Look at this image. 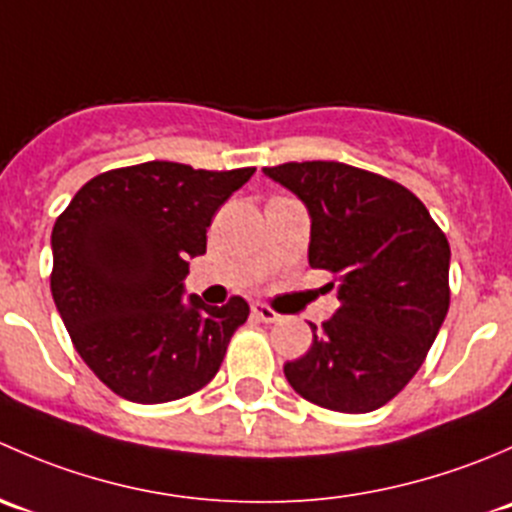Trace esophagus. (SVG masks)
I'll list each match as a JSON object with an SVG mask.
<instances>
[{
	"label": "esophagus",
	"instance_id": "34e87169",
	"mask_svg": "<svg viewBox=\"0 0 512 512\" xmlns=\"http://www.w3.org/2000/svg\"><path fill=\"white\" fill-rule=\"evenodd\" d=\"M252 314H255L257 319H260V322H265V324H275V322H280V314L275 312V309L272 307H267V304H262V302H255L252 304Z\"/></svg>",
	"mask_w": 512,
	"mask_h": 512
}]
</instances>
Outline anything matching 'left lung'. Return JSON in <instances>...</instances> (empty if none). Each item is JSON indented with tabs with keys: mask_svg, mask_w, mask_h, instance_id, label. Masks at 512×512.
Instances as JSON below:
<instances>
[{
	"mask_svg": "<svg viewBox=\"0 0 512 512\" xmlns=\"http://www.w3.org/2000/svg\"><path fill=\"white\" fill-rule=\"evenodd\" d=\"M262 173L304 203L309 265L332 272L339 299L322 332L309 324V352L285 364L289 386L322 409L369 414L414 379L446 319V235L411 190L369 170L304 160Z\"/></svg>",
	"mask_w": 512,
	"mask_h": 512,
	"instance_id": "1",
	"label": "left lung"
}]
</instances>
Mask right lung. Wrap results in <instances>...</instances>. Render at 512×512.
<instances>
[{"label":"right lung","instance_id":"1","mask_svg":"<svg viewBox=\"0 0 512 512\" xmlns=\"http://www.w3.org/2000/svg\"><path fill=\"white\" fill-rule=\"evenodd\" d=\"M255 168L195 170L170 160L91 178L51 232V294L76 352L121 399L165 404L218 374L250 307L185 294L220 205Z\"/></svg>","mask_w":512,"mask_h":512}]
</instances>
